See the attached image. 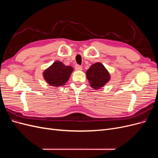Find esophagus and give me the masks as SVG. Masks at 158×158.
Here are the masks:
<instances>
[{"label": "esophagus", "instance_id": "esophagus-1", "mask_svg": "<svg viewBox=\"0 0 158 158\" xmlns=\"http://www.w3.org/2000/svg\"><path fill=\"white\" fill-rule=\"evenodd\" d=\"M75 70H82V66L79 64H76L75 65Z\"/></svg>", "mask_w": 158, "mask_h": 158}]
</instances>
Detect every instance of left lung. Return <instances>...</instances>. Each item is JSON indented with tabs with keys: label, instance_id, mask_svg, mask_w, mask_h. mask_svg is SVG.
Wrapping results in <instances>:
<instances>
[{
	"label": "left lung",
	"instance_id": "obj_1",
	"mask_svg": "<svg viewBox=\"0 0 158 158\" xmlns=\"http://www.w3.org/2000/svg\"><path fill=\"white\" fill-rule=\"evenodd\" d=\"M86 77L91 87L98 89L110 80V74L105 66L100 63L93 64L86 72Z\"/></svg>",
	"mask_w": 158,
	"mask_h": 158
}]
</instances>
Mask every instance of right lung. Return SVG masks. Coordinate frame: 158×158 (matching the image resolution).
I'll list each match as a JSON object with an SVG mask.
<instances>
[{
	"mask_svg": "<svg viewBox=\"0 0 158 158\" xmlns=\"http://www.w3.org/2000/svg\"><path fill=\"white\" fill-rule=\"evenodd\" d=\"M73 68L70 66H65L60 61H55L44 73V77L46 82L52 86L63 85L69 80Z\"/></svg>",
	"mask_w": 158,
	"mask_h": 158,
	"instance_id": "add662e5",
	"label": "right lung"
}]
</instances>
